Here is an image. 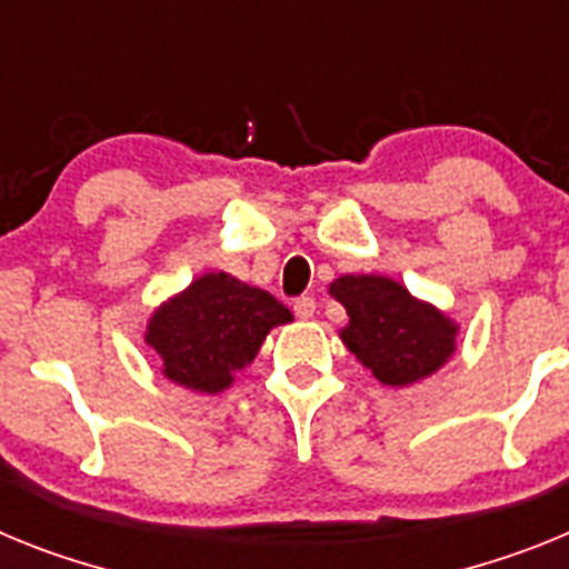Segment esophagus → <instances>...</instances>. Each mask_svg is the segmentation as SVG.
Segmentation results:
<instances>
[{
	"instance_id": "34e87169",
	"label": "esophagus",
	"mask_w": 569,
	"mask_h": 569,
	"mask_svg": "<svg viewBox=\"0 0 569 569\" xmlns=\"http://www.w3.org/2000/svg\"><path fill=\"white\" fill-rule=\"evenodd\" d=\"M315 309H318L315 298H298V300H295V315H298L300 320L315 318Z\"/></svg>"
}]
</instances>
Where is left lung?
Instances as JSON below:
<instances>
[{"label": "left lung", "instance_id": "obj_1", "mask_svg": "<svg viewBox=\"0 0 569 569\" xmlns=\"http://www.w3.org/2000/svg\"><path fill=\"white\" fill-rule=\"evenodd\" d=\"M329 295L349 315V323L340 329L346 349L387 387L418 383L456 352V320L412 298L398 280L343 274L329 286Z\"/></svg>", "mask_w": 569, "mask_h": 569}]
</instances>
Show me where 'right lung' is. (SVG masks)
<instances>
[{
	"label": "right lung",
	"mask_w": 569,
	"mask_h": 569,
	"mask_svg": "<svg viewBox=\"0 0 569 569\" xmlns=\"http://www.w3.org/2000/svg\"><path fill=\"white\" fill-rule=\"evenodd\" d=\"M289 320V309L269 291L209 271L151 315L146 343L171 383L217 395L254 360L266 335Z\"/></svg>",
	"instance_id": "obj_1"
}]
</instances>
